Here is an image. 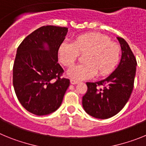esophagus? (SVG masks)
Segmentation results:
<instances>
[{
	"label": "esophagus",
	"instance_id": "obj_1",
	"mask_svg": "<svg viewBox=\"0 0 146 146\" xmlns=\"http://www.w3.org/2000/svg\"><path fill=\"white\" fill-rule=\"evenodd\" d=\"M70 82L71 84L72 85H75V84H77V83H79V81L78 80H74V79H71L70 80Z\"/></svg>",
	"mask_w": 146,
	"mask_h": 146
}]
</instances>
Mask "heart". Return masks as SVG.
Returning <instances> with one entry per match:
<instances>
[{
  "label": "heart",
  "instance_id": "1",
  "mask_svg": "<svg viewBox=\"0 0 146 146\" xmlns=\"http://www.w3.org/2000/svg\"><path fill=\"white\" fill-rule=\"evenodd\" d=\"M82 56V64L72 67L67 75L75 80H88L95 74L105 77L118 65L121 48L105 35L98 33L82 34L73 40L72 43L64 42L58 47V59L64 66L71 67L79 55Z\"/></svg>",
  "mask_w": 146,
  "mask_h": 146
}]
</instances>
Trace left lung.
<instances>
[{
  "label": "left lung",
  "instance_id": "1",
  "mask_svg": "<svg viewBox=\"0 0 146 146\" xmlns=\"http://www.w3.org/2000/svg\"><path fill=\"white\" fill-rule=\"evenodd\" d=\"M117 38L122 53L118 67L104 80L86 83L88 91L82 96V107L94 118L114 116L126 105L133 90L136 58L127 42L121 37Z\"/></svg>",
  "mask_w": 146,
  "mask_h": 146
}]
</instances>
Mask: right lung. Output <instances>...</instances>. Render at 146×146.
Listing matches in <instances>:
<instances>
[{"label": "right lung", "mask_w": 146, "mask_h": 146, "mask_svg": "<svg viewBox=\"0 0 146 146\" xmlns=\"http://www.w3.org/2000/svg\"><path fill=\"white\" fill-rule=\"evenodd\" d=\"M68 28L46 25L23 40L13 66V86L18 100L28 112L45 115L57 110L70 84L60 78L64 69L58 63V47Z\"/></svg>", "instance_id": "1"}]
</instances>
